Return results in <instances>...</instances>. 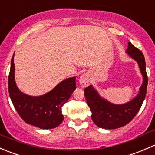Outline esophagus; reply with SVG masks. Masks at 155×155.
<instances>
[{
    "instance_id": "34e87169",
    "label": "esophagus",
    "mask_w": 155,
    "mask_h": 155,
    "mask_svg": "<svg viewBox=\"0 0 155 155\" xmlns=\"http://www.w3.org/2000/svg\"><path fill=\"white\" fill-rule=\"evenodd\" d=\"M89 83V77L87 74H84L80 78V84H81L82 87H85L87 86H88Z\"/></svg>"
}]
</instances>
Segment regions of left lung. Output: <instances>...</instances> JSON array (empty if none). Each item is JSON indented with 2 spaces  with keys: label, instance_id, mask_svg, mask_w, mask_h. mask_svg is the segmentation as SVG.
<instances>
[{
  "label": "left lung",
  "instance_id": "1",
  "mask_svg": "<svg viewBox=\"0 0 155 155\" xmlns=\"http://www.w3.org/2000/svg\"><path fill=\"white\" fill-rule=\"evenodd\" d=\"M126 52L138 63L143 76V85L136 98L125 104L116 105L102 99L92 86H89L84 90L87 103L92 112V121L101 128L116 129L127 125L139 112L146 97L148 76L144 55L130 42H128Z\"/></svg>",
  "mask_w": 155,
  "mask_h": 155
}]
</instances>
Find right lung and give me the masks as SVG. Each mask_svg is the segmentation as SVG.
Listing matches in <instances>:
<instances>
[{"instance_id": "add662e5", "label": "right lung", "mask_w": 155, "mask_h": 155, "mask_svg": "<svg viewBox=\"0 0 155 155\" xmlns=\"http://www.w3.org/2000/svg\"><path fill=\"white\" fill-rule=\"evenodd\" d=\"M14 54L8 78L9 96L17 113L26 123L42 129L57 127L63 121L62 107L76 89V78H68L42 96H30L17 88L14 78Z\"/></svg>"}]
</instances>
